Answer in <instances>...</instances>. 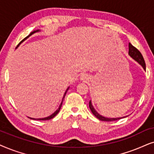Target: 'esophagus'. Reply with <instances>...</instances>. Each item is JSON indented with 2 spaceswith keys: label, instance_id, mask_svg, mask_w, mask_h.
Returning a JSON list of instances; mask_svg holds the SVG:
<instances>
[{
  "label": "esophagus",
  "instance_id": "34e87169",
  "mask_svg": "<svg viewBox=\"0 0 154 154\" xmlns=\"http://www.w3.org/2000/svg\"><path fill=\"white\" fill-rule=\"evenodd\" d=\"M81 79L82 80H87V79H88V75H86V74H82L81 75Z\"/></svg>",
  "mask_w": 154,
  "mask_h": 154
}]
</instances>
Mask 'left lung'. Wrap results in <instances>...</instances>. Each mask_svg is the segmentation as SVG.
Segmentation results:
<instances>
[{
  "label": "left lung",
  "instance_id": "left-lung-1",
  "mask_svg": "<svg viewBox=\"0 0 154 154\" xmlns=\"http://www.w3.org/2000/svg\"><path fill=\"white\" fill-rule=\"evenodd\" d=\"M129 56H130L131 58L139 63V65H141V67H143V69L144 70H146V64H145L144 58H143L142 55L141 54V53L137 50V49L135 48L134 46H133L130 43H129V52H128ZM89 108L92 112V113L94 115V116L96 117L98 120H102V121H106V122H110V121H115V120H120V119L125 118L128 116H124V117H120V118H106V117H104L101 116V114H99L98 112L95 110V108H94L93 105H92L91 100L89 101Z\"/></svg>",
  "mask_w": 154,
  "mask_h": 154
}]
</instances>
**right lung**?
<instances>
[{"mask_svg":"<svg viewBox=\"0 0 154 154\" xmlns=\"http://www.w3.org/2000/svg\"><path fill=\"white\" fill-rule=\"evenodd\" d=\"M41 32V30L40 29H36V30H34V31H33L32 32H31L29 34V35L26 36V37H25L24 38L23 40L19 44V45L21 44V43H22L23 42H24V41H25L26 38H28L30 36H32V34H35V33H36V32ZM19 45H18V46H17V48L18 46H19ZM69 87L67 88V89H66V91H65V94H64V95H63V99H62V101H61V103H60V106H59V107H58V109H57L56 111H55L54 112H53V114H51V116H48V117H46V118H29V117H28L29 118H30V119H32V120H51V119H52V118H54L55 116H56L57 114L59 112V111H60V108H61V106H62V104H63V99H64V98H65V94H66V93H67V90L69 89Z\"/></svg>","mask_w":154,"mask_h":154,"instance_id":"1","label":"right lung"}]
</instances>
